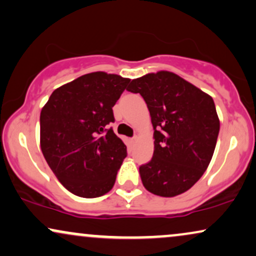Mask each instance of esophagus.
<instances>
[{
    "instance_id": "34e87169",
    "label": "esophagus",
    "mask_w": 256,
    "mask_h": 256,
    "mask_svg": "<svg viewBox=\"0 0 256 256\" xmlns=\"http://www.w3.org/2000/svg\"><path fill=\"white\" fill-rule=\"evenodd\" d=\"M136 140H137V137H134V138H131V142H132V143H134V142H136Z\"/></svg>"
}]
</instances>
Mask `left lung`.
<instances>
[{"label": "left lung", "instance_id": "8db88e82", "mask_svg": "<svg viewBox=\"0 0 256 256\" xmlns=\"http://www.w3.org/2000/svg\"><path fill=\"white\" fill-rule=\"evenodd\" d=\"M128 90L146 102L154 126V157L139 168L148 192L174 197L189 190L208 168L220 132L212 96L169 70L134 79Z\"/></svg>", "mask_w": 256, "mask_h": 256}]
</instances>
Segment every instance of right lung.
<instances>
[{
	"label": "right lung",
	"instance_id": "1",
	"mask_svg": "<svg viewBox=\"0 0 256 256\" xmlns=\"http://www.w3.org/2000/svg\"><path fill=\"white\" fill-rule=\"evenodd\" d=\"M128 82L117 74H85L54 90L41 110V151L74 195L94 198L114 186L126 145L105 128L114 122L112 108Z\"/></svg>",
	"mask_w": 256,
	"mask_h": 256
}]
</instances>
